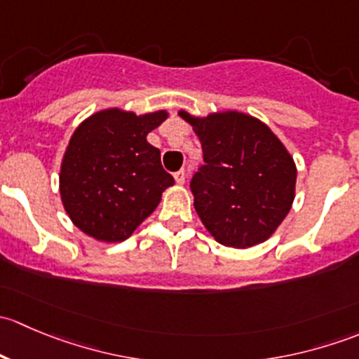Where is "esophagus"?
<instances>
[{"label": "esophagus", "mask_w": 359, "mask_h": 359, "mask_svg": "<svg viewBox=\"0 0 359 359\" xmlns=\"http://www.w3.org/2000/svg\"><path fill=\"white\" fill-rule=\"evenodd\" d=\"M173 177H175L177 184H184L186 182V170H179V172L173 173Z\"/></svg>", "instance_id": "1"}]
</instances>
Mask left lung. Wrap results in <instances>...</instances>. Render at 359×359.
Listing matches in <instances>:
<instances>
[{
    "label": "left lung",
    "mask_w": 359,
    "mask_h": 359,
    "mask_svg": "<svg viewBox=\"0 0 359 359\" xmlns=\"http://www.w3.org/2000/svg\"><path fill=\"white\" fill-rule=\"evenodd\" d=\"M191 123L203 165L191 179L194 208L220 245L248 248L283 222L295 196V163L276 135L243 112L210 114Z\"/></svg>",
    "instance_id": "1"
}]
</instances>
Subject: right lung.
<instances>
[{
    "instance_id": "obj_1",
    "label": "right lung",
    "mask_w": 359,
    "mask_h": 359,
    "mask_svg": "<svg viewBox=\"0 0 359 359\" xmlns=\"http://www.w3.org/2000/svg\"><path fill=\"white\" fill-rule=\"evenodd\" d=\"M165 119V111L107 109L76 128L60 168V196L83 233L109 243L126 240L173 186L159 149L146 139Z\"/></svg>"
}]
</instances>
